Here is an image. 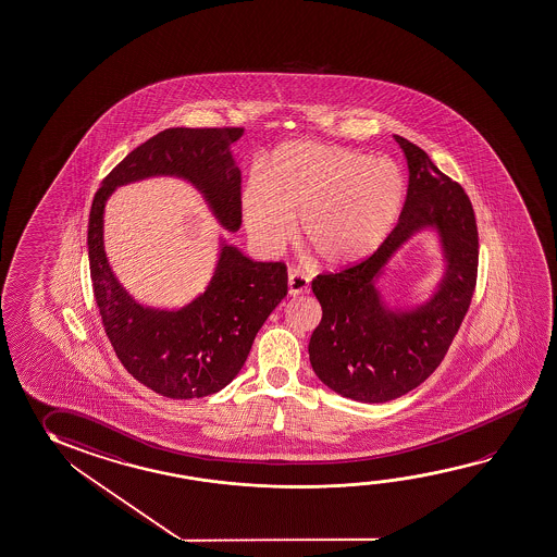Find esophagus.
Returning <instances> with one entry per match:
<instances>
[{
    "instance_id": "esophagus-1",
    "label": "esophagus",
    "mask_w": 557,
    "mask_h": 557,
    "mask_svg": "<svg viewBox=\"0 0 557 557\" xmlns=\"http://www.w3.org/2000/svg\"><path fill=\"white\" fill-rule=\"evenodd\" d=\"M309 292V278L304 276L300 271L290 269L288 273V294L290 296H300V294H308Z\"/></svg>"
}]
</instances>
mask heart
I'll return each mask as SVG.
<instances>
[{"instance_id":"b5f03b06","label":"heart","mask_w":557,"mask_h":557,"mask_svg":"<svg viewBox=\"0 0 557 557\" xmlns=\"http://www.w3.org/2000/svg\"><path fill=\"white\" fill-rule=\"evenodd\" d=\"M405 199L395 162L318 141L286 143L242 189L249 238L267 253L288 244L298 219L301 248L319 265L345 269L380 248Z\"/></svg>"}]
</instances>
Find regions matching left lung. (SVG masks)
Masks as SVG:
<instances>
[{
  "label": "left lung",
  "mask_w": 557,
  "mask_h": 557,
  "mask_svg": "<svg viewBox=\"0 0 557 557\" xmlns=\"http://www.w3.org/2000/svg\"><path fill=\"white\" fill-rule=\"evenodd\" d=\"M408 162L407 201L397 226L362 263L311 283L323 318L309 338L319 380L360 403H387L432 375L470 308L478 274V228L465 189L445 176L424 150L395 135ZM435 227L446 273L430 301L388 309L374 283L387 259L414 233Z\"/></svg>",
  "instance_id": "1"
}]
</instances>
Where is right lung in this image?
Returning a JSON list of instances; mask_svg holds the SVG:
<instances>
[{
    "label": "right lung",
    "instance_id": "right-lung-1",
    "mask_svg": "<svg viewBox=\"0 0 557 557\" xmlns=\"http://www.w3.org/2000/svg\"><path fill=\"white\" fill-rule=\"evenodd\" d=\"M242 127H170L132 150L98 189L89 214L90 281L98 311L125 370L162 397L219 393L248 360L257 331L288 292L286 265L253 261L222 242L207 290L176 311L143 308L117 283L104 251V205L115 187L145 177L194 184L224 228L242 224V174L230 145Z\"/></svg>",
    "mask_w": 557,
    "mask_h": 557
}]
</instances>
